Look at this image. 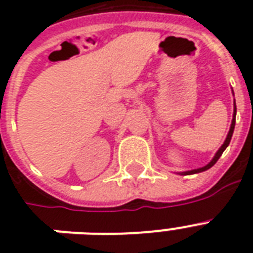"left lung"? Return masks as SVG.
I'll list each match as a JSON object with an SVG mask.
<instances>
[{
	"instance_id": "left-lung-1",
	"label": "left lung",
	"mask_w": 253,
	"mask_h": 253,
	"mask_svg": "<svg viewBox=\"0 0 253 253\" xmlns=\"http://www.w3.org/2000/svg\"><path fill=\"white\" fill-rule=\"evenodd\" d=\"M235 116H236V104L234 103V117H232V123H231V126H230V132L229 134H227V137H226L225 142H223V145H222L221 147H219V150L217 151V154L214 155V158L211 159V162H210L209 165H207L205 167H201V169H192V171H187V172H183V175H192V173H197V172H203V171H207V169H209L211 166H214L215 163H217V161L219 159V157L222 155V153L225 151V149L227 146H229L230 141H231V137H232V133H234V128H235Z\"/></svg>"
}]
</instances>
